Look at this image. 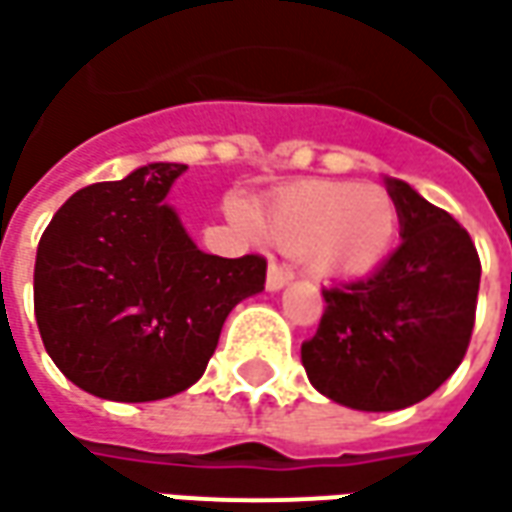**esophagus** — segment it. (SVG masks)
<instances>
[{
    "mask_svg": "<svg viewBox=\"0 0 512 512\" xmlns=\"http://www.w3.org/2000/svg\"><path fill=\"white\" fill-rule=\"evenodd\" d=\"M291 280H294V271L288 269V266H280V263H271L269 274H266V288L269 291H280Z\"/></svg>",
    "mask_w": 512,
    "mask_h": 512,
    "instance_id": "esophagus-1",
    "label": "esophagus"
}]
</instances>
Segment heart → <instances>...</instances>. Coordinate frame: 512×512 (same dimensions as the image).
I'll use <instances>...</instances> for the list:
<instances>
[{"label":"heart","instance_id":"heart-1","mask_svg":"<svg viewBox=\"0 0 512 512\" xmlns=\"http://www.w3.org/2000/svg\"><path fill=\"white\" fill-rule=\"evenodd\" d=\"M232 215L288 255H305L333 277H356L375 269L398 232V210L387 190L356 182L288 184L257 212L232 204Z\"/></svg>","mask_w":512,"mask_h":512}]
</instances>
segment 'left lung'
<instances>
[{
    "label": "left lung",
    "mask_w": 512,
    "mask_h": 512,
    "mask_svg": "<svg viewBox=\"0 0 512 512\" xmlns=\"http://www.w3.org/2000/svg\"><path fill=\"white\" fill-rule=\"evenodd\" d=\"M401 246L370 274L322 288L325 314L302 342L308 381L330 401L395 412L429 398L465 358L482 263L471 235L401 179H387Z\"/></svg>",
    "instance_id": "obj_1"
}]
</instances>
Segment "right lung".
<instances>
[{"label": "right lung", "instance_id": "right-lung-1", "mask_svg": "<svg viewBox=\"0 0 512 512\" xmlns=\"http://www.w3.org/2000/svg\"><path fill=\"white\" fill-rule=\"evenodd\" d=\"M154 162L66 198L36 252L33 305L55 367L97 398L142 403L193 387L229 311L263 291L260 255L201 252L165 204L184 173Z\"/></svg>", "mask_w": 512, "mask_h": 512}]
</instances>
